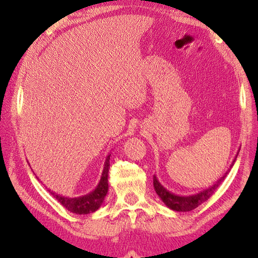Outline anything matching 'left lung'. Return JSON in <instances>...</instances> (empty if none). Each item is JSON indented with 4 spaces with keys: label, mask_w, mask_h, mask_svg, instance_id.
Returning <instances> with one entry per match:
<instances>
[{
    "label": "left lung",
    "mask_w": 258,
    "mask_h": 258,
    "mask_svg": "<svg viewBox=\"0 0 258 258\" xmlns=\"http://www.w3.org/2000/svg\"><path fill=\"white\" fill-rule=\"evenodd\" d=\"M238 152H237L236 156H235L233 163L231 164V166H229V168L227 169V172L224 174L223 176L217 180V182L214 183L212 186H210V187L201 190L200 193L193 194V195H187V196H180V195L171 193V191L167 190L160 182H158L156 175H154V177H153V184H154V189L156 191V194L160 196V199L164 202V204H165L168 208H171V210H173V211L189 212L191 210H194V208H196L197 206H200L202 203H204L205 201L210 199V197L214 194V191L217 189L218 186H220L223 180L225 179L228 172L231 171V168L233 167L235 161H236Z\"/></svg>",
    "instance_id": "1"
}]
</instances>
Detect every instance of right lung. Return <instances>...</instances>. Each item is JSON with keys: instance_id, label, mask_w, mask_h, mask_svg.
Segmentation results:
<instances>
[{"instance_id": "right-lung-1", "label": "right lung", "mask_w": 258, "mask_h": 258, "mask_svg": "<svg viewBox=\"0 0 258 258\" xmlns=\"http://www.w3.org/2000/svg\"><path fill=\"white\" fill-rule=\"evenodd\" d=\"M109 156L108 155L105 160V163H104V167H103V172H102V176L100 179V183L97 184L96 188L94 190H92L91 193L86 194L84 196H80V197H65L62 195H57L55 193L51 191V194L55 197V199L61 203V204L69 210L70 212L75 213V214H80V215H85V214H90L97 211L98 208L101 207L103 204L104 199L108 191V168H109Z\"/></svg>"}]
</instances>
